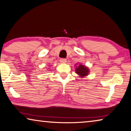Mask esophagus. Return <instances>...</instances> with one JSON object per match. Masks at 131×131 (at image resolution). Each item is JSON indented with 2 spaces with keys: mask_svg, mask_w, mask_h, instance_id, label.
Masks as SVG:
<instances>
[{
  "mask_svg": "<svg viewBox=\"0 0 131 131\" xmlns=\"http://www.w3.org/2000/svg\"><path fill=\"white\" fill-rule=\"evenodd\" d=\"M60 61H61V63H66V59H64V58H62V59H61V60H60Z\"/></svg>",
  "mask_w": 131,
  "mask_h": 131,
  "instance_id": "obj_1",
  "label": "esophagus"
}]
</instances>
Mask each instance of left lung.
Masks as SVG:
<instances>
[{
    "label": "left lung",
    "mask_w": 131,
    "mask_h": 131,
    "mask_svg": "<svg viewBox=\"0 0 131 131\" xmlns=\"http://www.w3.org/2000/svg\"><path fill=\"white\" fill-rule=\"evenodd\" d=\"M75 72L78 75H79L80 78H84V76H86L89 74V69L86 66L79 64L77 67H76Z\"/></svg>",
    "instance_id": "8db88e82"
}]
</instances>
